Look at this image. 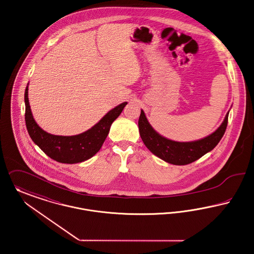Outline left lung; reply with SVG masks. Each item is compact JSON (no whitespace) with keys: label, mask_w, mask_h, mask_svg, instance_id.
I'll return each instance as SVG.
<instances>
[{"label":"left lung","mask_w":254,"mask_h":254,"mask_svg":"<svg viewBox=\"0 0 254 254\" xmlns=\"http://www.w3.org/2000/svg\"><path fill=\"white\" fill-rule=\"evenodd\" d=\"M228 114L229 112H227L221 126L211 134L195 141L179 142L157 133L147 121L143 110H141L138 119L139 134L145 146L154 155L171 164L186 165L199 160L219 143L227 129Z\"/></svg>","instance_id":"1"}]
</instances>
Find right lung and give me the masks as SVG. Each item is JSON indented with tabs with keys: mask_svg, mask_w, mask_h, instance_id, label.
Masks as SVG:
<instances>
[{
	"mask_svg": "<svg viewBox=\"0 0 254 254\" xmlns=\"http://www.w3.org/2000/svg\"><path fill=\"white\" fill-rule=\"evenodd\" d=\"M28 85V84H27ZM25 120L27 132L33 142L51 159L62 163H78L91 159L104 143L112 123L121 115L127 102L114 108L91 129L75 135H55L47 133L34 121L29 102L28 86L25 92Z\"/></svg>",
	"mask_w": 254,
	"mask_h": 254,
	"instance_id": "1",
	"label": "right lung"
}]
</instances>
